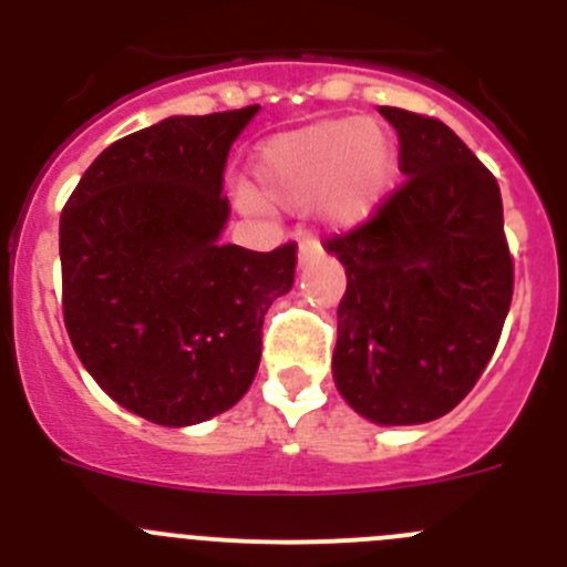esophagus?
I'll use <instances>...</instances> for the list:
<instances>
[{
	"label": "esophagus",
	"mask_w": 567,
	"mask_h": 567,
	"mask_svg": "<svg viewBox=\"0 0 567 567\" xmlns=\"http://www.w3.org/2000/svg\"><path fill=\"white\" fill-rule=\"evenodd\" d=\"M319 254V246L316 243H301L299 246V254H296V259H299V268H305L310 262V259Z\"/></svg>",
	"instance_id": "esophagus-1"
}]
</instances>
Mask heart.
Here are the masks:
<instances>
[{"label": "heart", "mask_w": 567, "mask_h": 567, "mask_svg": "<svg viewBox=\"0 0 567 567\" xmlns=\"http://www.w3.org/2000/svg\"><path fill=\"white\" fill-rule=\"evenodd\" d=\"M257 189L240 187L235 200L248 215H266L268 204L301 209L332 231L369 224L396 184V147L374 120H321L262 142L251 164Z\"/></svg>", "instance_id": "obj_1"}]
</instances>
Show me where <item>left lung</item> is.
Here are the masks:
<instances>
[{
    "label": "left lung",
    "mask_w": 567,
    "mask_h": 567,
    "mask_svg": "<svg viewBox=\"0 0 567 567\" xmlns=\"http://www.w3.org/2000/svg\"><path fill=\"white\" fill-rule=\"evenodd\" d=\"M409 182L327 254L347 271L332 380L374 425H422L462 403L498 347L512 257L498 182L451 128L380 105Z\"/></svg>",
    "instance_id": "1"
}]
</instances>
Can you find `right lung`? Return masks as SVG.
<instances>
[{
	"label": "right lung",
	"instance_id": "1",
	"mask_svg": "<svg viewBox=\"0 0 567 567\" xmlns=\"http://www.w3.org/2000/svg\"><path fill=\"white\" fill-rule=\"evenodd\" d=\"M259 105L167 116L105 147L61 215L63 321L100 389L187 427L240 403L262 319L293 288L296 246L220 243L226 156Z\"/></svg>",
	"mask_w": 567,
	"mask_h": 567
}]
</instances>
